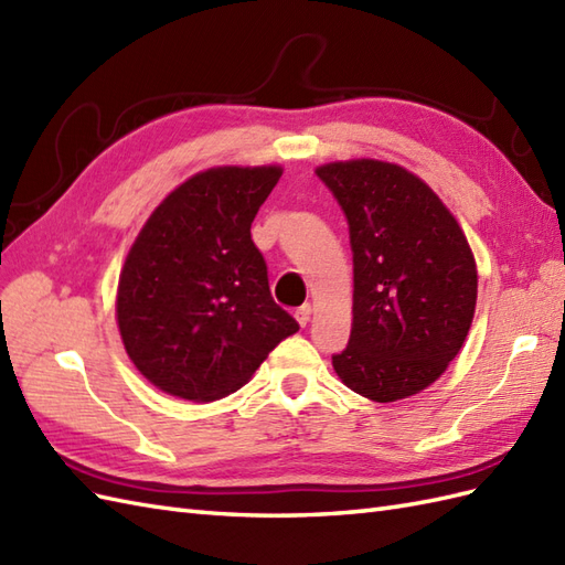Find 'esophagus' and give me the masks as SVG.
<instances>
[{
    "instance_id": "1",
    "label": "esophagus",
    "mask_w": 565,
    "mask_h": 565,
    "mask_svg": "<svg viewBox=\"0 0 565 565\" xmlns=\"http://www.w3.org/2000/svg\"><path fill=\"white\" fill-rule=\"evenodd\" d=\"M310 315H312V306H310V302H306V306H300V308L296 310V320H298V324H300V327H306V324L310 322Z\"/></svg>"
}]
</instances>
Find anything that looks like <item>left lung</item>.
Returning <instances> with one entry per match:
<instances>
[{
	"label": "left lung",
	"instance_id": "left-lung-1",
	"mask_svg": "<svg viewBox=\"0 0 565 565\" xmlns=\"http://www.w3.org/2000/svg\"><path fill=\"white\" fill-rule=\"evenodd\" d=\"M349 220L353 327L331 355L355 394L392 403L423 392L458 355L472 324L477 267L466 234L431 188L398 164L317 167Z\"/></svg>",
	"mask_w": 565,
	"mask_h": 565
}]
</instances>
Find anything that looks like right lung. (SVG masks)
<instances>
[{
    "instance_id": "add662e5",
    "label": "right lung",
    "mask_w": 565,
    "mask_h": 565,
    "mask_svg": "<svg viewBox=\"0 0 565 565\" xmlns=\"http://www.w3.org/2000/svg\"><path fill=\"white\" fill-rule=\"evenodd\" d=\"M281 167H216L171 191L145 222L119 277L117 320L148 382L216 401L248 382L298 322L274 302L250 236Z\"/></svg>"
}]
</instances>
